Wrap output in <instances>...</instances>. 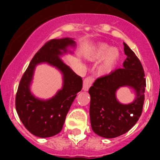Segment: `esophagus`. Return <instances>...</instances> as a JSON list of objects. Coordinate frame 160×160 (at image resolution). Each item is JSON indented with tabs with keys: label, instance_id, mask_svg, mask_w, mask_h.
Returning a JSON list of instances; mask_svg holds the SVG:
<instances>
[{
	"label": "esophagus",
	"instance_id": "esophagus-1",
	"mask_svg": "<svg viewBox=\"0 0 160 160\" xmlns=\"http://www.w3.org/2000/svg\"><path fill=\"white\" fill-rule=\"evenodd\" d=\"M94 78L93 77H87V78H85L84 81H83V90L85 91L88 90L89 88L91 87L92 83L94 82Z\"/></svg>",
	"mask_w": 160,
	"mask_h": 160
}]
</instances>
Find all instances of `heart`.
<instances>
[{"label": "heart", "mask_w": 160, "mask_h": 160, "mask_svg": "<svg viewBox=\"0 0 160 160\" xmlns=\"http://www.w3.org/2000/svg\"><path fill=\"white\" fill-rule=\"evenodd\" d=\"M103 57L104 58L99 66V72L101 73H110L119 58V52L116 48H111L107 44H101L88 56L90 60L94 61L101 60Z\"/></svg>", "instance_id": "obj_1"}]
</instances>
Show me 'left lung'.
Here are the masks:
<instances>
[{"instance_id": "1", "label": "left lung", "mask_w": 160, "mask_h": 160, "mask_svg": "<svg viewBox=\"0 0 160 160\" xmlns=\"http://www.w3.org/2000/svg\"><path fill=\"white\" fill-rule=\"evenodd\" d=\"M127 58L122 68L96 79L89 90L90 117L93 131L99 136L113 138L128 132L135 126L142 111L146 87L145 74L140 61L126 43ZM131 88L136 98L132 103L122 104L116 97L120 87Z\"/></svg>"}]
</instances>
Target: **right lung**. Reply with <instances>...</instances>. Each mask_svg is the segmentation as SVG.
I'll return each instance as SVG.
<instances>
[{
    "label": "right lung",
    "instance_id": "right-lung-1",
    "mask_svg": "<svg viewBox=\"0 0 160 160\" xmlns=\"http://www.w3.org/2000/svg\"><path fill=\"white\" fill-rule=\"evenodd\" d=\"M73 38L53 39L46 42L34 55L22 76L16 94V110L25 128L35 136L48 138L62 131L66 114L77 94L82 88V79L60 58L68 47L75 48ZM46 63L63 74V87L49 100L35 97L30 90L35 68Z\"/></svg>",
    "mask_w": 160,
    "mask_h": 160
}]
</instances>
